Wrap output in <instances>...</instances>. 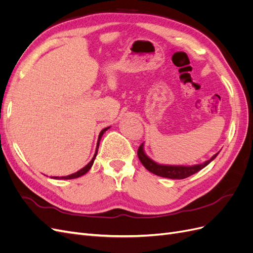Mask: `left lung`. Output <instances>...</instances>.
I'll use <instances>...</instances> for the list:
<instances>
[{
    "label": "left lung",
    "mask_w": 253,
    "mask_h": 253,
    "mask_svg": "<svg viewBox=\"0 0 253 253\" xmlns=\"http://www.w3.org/2000/svg\"><path fill=\"white\" fill-rule=\"evenodd\" d=\"M137 154H138V158L143 165V167L150 171L151 173L162 176V177H167L171 179H183L187 178L189 176L195 174L196 172L201 171L206 166H208L212 160L217 156L218 153L215 155H213L209 160H207L204 164L201 165H195V166H166V165H158L157 163L153 162V160L145 155L143 151V143L138 148L137 151Z\"/></svg>",
    "instance_id": "left-lung-1"
}]
</instances>
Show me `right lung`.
<instances>
[{
  "mask_svg": "<svg viewBox=\"0 0 253 253\" xmlns=\"http://www.w3.org/2000/svg\"><path fill=\"white\" fill-rule=\"evenodd\" d=\"M109 127H105V128H103L102 131L100 132V134H99V137H98V142H97V148H96V152H95V155H94V157L91 158V160L90 162L84 167V168H82L81 170H79L78 172H76V173H74V174H71V175H67V176H62V177H59V176H53V177H51V178H55V179H73V178H77V177H80V176H82V175H84L85 174L86 172H88V170L90 169L91 168V166H93V164H94V160H95V158H96V156H97V152H98V148H99V142H100V139H101V137H102V135H103V133L106 131V129H108Z\"/></svg>",
  "mask_w": 253,
  "mask_h": 253,
  "instance_id": "obj_1",
  "label": "right lung"
}]
</instances>
